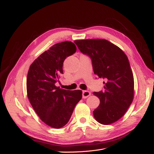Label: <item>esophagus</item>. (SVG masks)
<instances>
[{"label":"esophagus","instance_id":"esophagus-1","mask_svg":"<svg viewBox=\"0 0 154 154\" xmlns=\"http://www.w3.org/2000/svg\"><path fill=\"white\" fill-rule=\"evenodd\" d=\"M91 95V93L88 91H83V99H86L88 97Z\"/></svg>","mask_w":154,"mask_h":154}]
</instances>
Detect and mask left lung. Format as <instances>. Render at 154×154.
I'll return each mask as SVG.
<instances>
[{"instance_id": "1", "label": "left lung", "mask_w": 154, "mask_h": 154, "mask_svg": "<svg viewBox=\"0 0 154 154\" xmlns=\"http://www.w3.org/2000/svg\"><path fill=\"white\" fill-rule=\"evenodd\" d=\"M83 54L92 60L94 73L106 81L103 91L94 92L100 104L93 111L98 122L104 125L121 119L134 95L133 73L126 55L117 45L104 39L75 40Z\"/></svg>"}]
</instances>
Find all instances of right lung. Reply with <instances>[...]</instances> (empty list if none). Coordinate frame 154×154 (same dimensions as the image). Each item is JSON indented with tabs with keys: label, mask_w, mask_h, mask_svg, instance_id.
<instances>
[{
	"label": "right lung",
	"mask_w": 154,
	"mask_h": 154,
	"mask_svg": "<svg viewBox=\"0 0 154 154\" xmlns=\"http://www.w3.org/2000/svg\"><path fill=\"white\" fill-rule=\"evenodd\" d=\"M77 50L71 42L57 43L34 61L28 72L27 96L43 122L54 128L66 124L75 105L82 98V91L60 89L55 83L63 73V61Z\"/></svg>",
	"instance_id": "add662e5"
}]
</instances>
